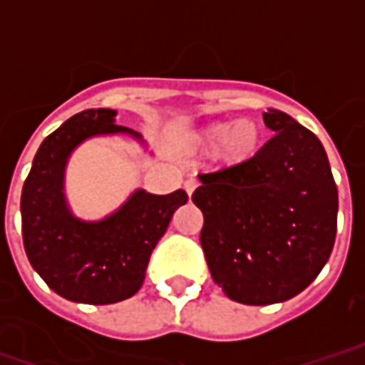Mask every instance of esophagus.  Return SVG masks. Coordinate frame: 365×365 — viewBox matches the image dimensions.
Instances as JSON below:
<instances>
[{
  "label": "esophagus",
  "instance_id": "esophagus-1",
  "mask_svg": "<svg viewBox=\"0 0 365 365\" xmlns=\"http://www.w3.org/2000/svg\"><path fill=\"white\" fill-rule=\"evenodd\" d=\"M183 187H185V191H187V195H193V191L197 190V182L195 180H187V182L183 183Z\"/></svg>",
  "mask_w": 365,
  "mask_h": 365
}]
</instances>
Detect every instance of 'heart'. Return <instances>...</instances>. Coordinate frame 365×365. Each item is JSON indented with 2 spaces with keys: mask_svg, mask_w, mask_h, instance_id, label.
Returning a JSON list of instances; mask_svg holds the SVG:
<instances>
[{
  "mask_svg": "<svg viewBox=\"0 0 365 365\" xmlns=\"http://www.w3.org/2000/svg\"><path fill=\"white\" fill-rule=\"evenodd\" d=\"M183 144L191 152L217 150V158L229 168H245L254 164L264 150L266 133L258 120H215L203 127L187 130Z\"/></svg>",
  "mask_w": 365,
  "mask_h": 365,
  "instance_id": "heart-1",
  "label": "heart"
}]
</instances>
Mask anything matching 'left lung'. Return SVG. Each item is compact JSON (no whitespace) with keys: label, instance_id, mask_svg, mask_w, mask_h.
<instances>
[{"label":"left lung","instance_id":"1","mask_svg":"<svg viewBox=\"0 0 365 365\" xmlns=\"http://www.w3.org/2000/svg\"><path fill=\"white\" fill-rule=\"evenodd\" d=\"M275 135L258 160L199 175L201 246L213 282L245 305L295 297L321 274L336 238L338 191L321 140L268 109Z\"/></svg>","mask_w":365,"mask_h":365}]
</instances>
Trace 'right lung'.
I'll return each instance as SVG.
<instances>
[{"label": "right lung", "mask_w": 365, "mask_h": 365, "mask_svg": "<svg viewBox=\"0 0 365 365\" xmlns=\"http://www.w3.org/2000/svg\"><path fill=\"white\" fill-rule=\"evenodd\" d=\"M115 117V109H86L70 117L38 146L21 193L29 262L52 291L74 303L109 305L133 297L175 209L187 203L183 190L168 195L135 190L99 221L72 213L64 182L68 160L80 144L93 136L127 135L144 146L143 135L117 125Z\"/></svg>", "instance_id": "1"}]
</instances>
